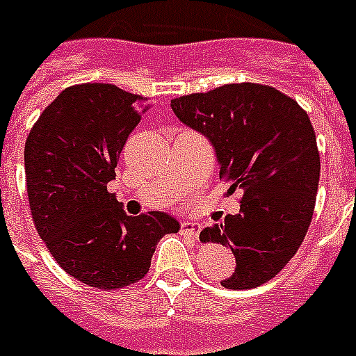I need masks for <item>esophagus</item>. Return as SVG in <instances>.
Segmentation results:
<instances>
[{"label":"esophagus","instance_id":"esophagus-1","mask_svg":"<svg viewBox=\"0 0 356 356\" xmlns=\"http://www.w3.org/2000/svg\"><path fill=\"white\" fill-rule=\"evenodd\" d=\"M181 230H183L184 234H188V236H192V238H197L199 232H201V223L192 221V219H186V221L181 223Z\"/></svg>","mask_w":356,"mask_h":356}]
</instances>
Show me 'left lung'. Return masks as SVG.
I'll return each mask as SVG.
<instances>
[{"label": "left lung", "mask_w": 356, "mask_h": 356, "mask_svg": "<svg viewBox=\"0 0 356 356\" xmlns=\"http://www.w3.org/2000/svg\"><path fill=\"white\" fill-rule=\"evenodd\" d=\"M172 109L212 143L228 193H243L239 213L204 228L199 239L230 247L236 256L223 287H258L296 254L313 219L320 153L309 115L261 83H227L173 98Z\"/></svg>", "instance_id": "obj_1"}]
</instances>
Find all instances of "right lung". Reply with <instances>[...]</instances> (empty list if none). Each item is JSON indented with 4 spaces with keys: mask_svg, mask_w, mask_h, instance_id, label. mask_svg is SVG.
Listing matches in <instances>:
<instances>
[{
    "mask_svg": "<svg viewBox=\"0 0 356 356\" xmlns=\"http://www.w3.org/2000/svg\"><path fill=\"white\" fill-rule=\"evenodd\" d=\"M148 100L113 83L63 89L43 109L25 143V179L40 238L78 282L120 289L144 278L164 234L166 212L128 216L108 183Z\"/></svg>",
    "mask_w": 356,
    "mask_h": 356,
    "instance_id": "add662e5",
    "label": "right lung"
}]
</instances>
